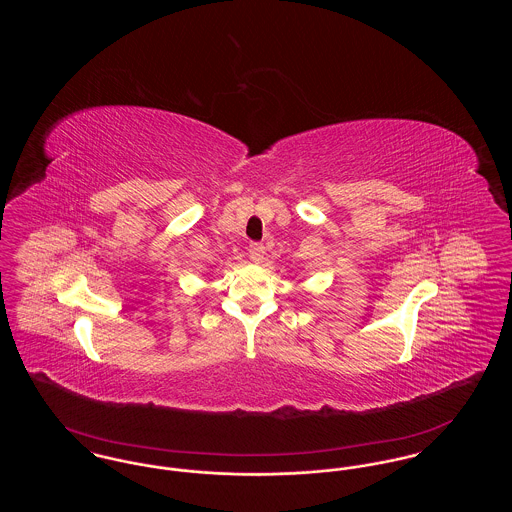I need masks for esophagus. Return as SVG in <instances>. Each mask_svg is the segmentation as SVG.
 Segmentation results:
<instances>
[{"instance_id":"obj_1","label":"esophagus","mask_w":512,"mask_h":512,"mask_svg":"<svg viewBox=\"0 0 512 512\" xmlns=\"http://www.w3.org/2000/svg\"><path fill=\"white\" fill-rule=\"evenodd\" d=\"M247 253H249V259L253 263H261L263 257H265V245L253 242V244H249V247H247Z\"/></svg>"}]
</instances>
